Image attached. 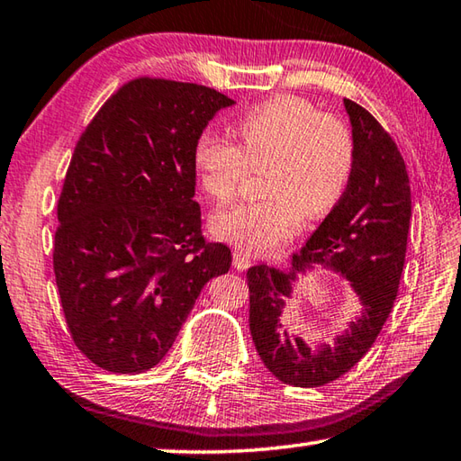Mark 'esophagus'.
<instances>
[{"label": "esophagus", "instance_id": "obj_1", "mask_svg": "<svg viewBox=\"0 0 461 461\" xmlns=\"http://www.w3.org/2000/svg\"><path fill=\"white\" fill-rule=\"evenodd\" d=\"M232 265L237 271H247L250 267V257L247 253H242V250H234L232 253Z\"/></svg>", "mask_w": 461, "mask_h": 461}]
</instances>
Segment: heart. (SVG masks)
<instances>
[{
	"label": "heart",
	"instance_id": "obj_1",
	"mask_svg": "<svg viewBox=\"0 0 461 461\" xmlns=\"http://www.w3.org/2000/svg\"><path fill=\"white\" fill-rule=\"evenodd\" d=\"M239 146L204 132L194 146L198 185L216 204L229 203L250 170L265 167V198L216 212L211 230L247 253H267L297 230L301 214L321 216L349 182L355 140L343 118L283 94L257 104L237 122Z\"/></svg>",
	"mask_w": 461,
	"mask_h": 461
}]
</instances>
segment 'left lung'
<instances>
[{
    "mask_svg": "<svg viewBox=\"0 0 461 461\" xmlns=\"http://www.w3.org/2000/svg\"><path fill=\"white\" fill-rule=\"evenodd\" d=\"M355 140L345 193L311 234L286 271L257 265L247 271L250 335L260 359L286 385L331 384L366 355L393 309L402 279L411 193L393 138L366 108L343 100ZM317 266L341 274L360 299V315L333 344L311 346L282 317L294 285Z\"/></svg>",
    "mask_w": 461,
    "mask_h": 461,
    "instance_id": "left-lung-1",
    "label": "left lung"
}]
</instances>
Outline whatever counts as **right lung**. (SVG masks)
Segmentation results:
<instances>
[{"label":"right lung","mask_w":461,"mask_h":461,"mask_svg":"<svg viewBox=\"0 0 461 461\" xmlns=\"http://www.w3.org/2000/svg\"><path fill=\"white\" fill-rule=\"evenodd\" d=\"M229 95L138 77L80 136L58 201L54 273L74 343L112 373L158 366L203 286L229 273L194 201V146Z\"/></svg>","instance_id":"obj_1"}]
</instances>
